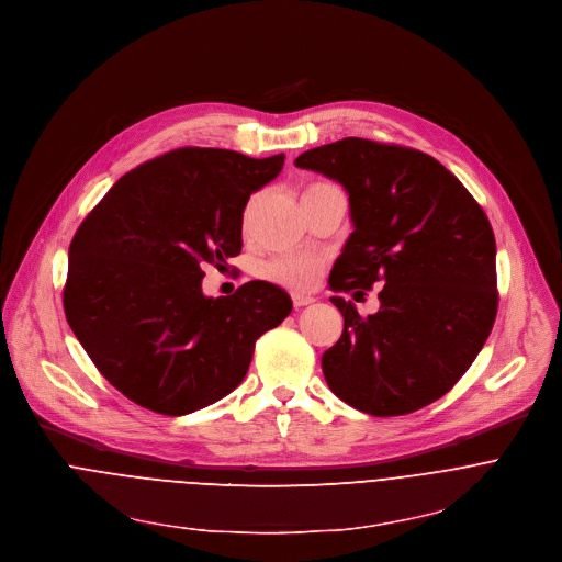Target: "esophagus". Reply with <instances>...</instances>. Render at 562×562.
<instances>
[{"label":"esophagus","instance_id":"1","mask_svg":"<svg viewBox=\"0 0 562 562\" xmlns=\"http://www.w3.org/2000/svg\"><path fill=\"white\" fill-rule=\"evenodd\" d=\"M292 303H294V307H303V305H310V303H315V299H313V296H310V294L292 292Z\"/></svg>","mask_w":562,"mask_h":562}]
</instances>
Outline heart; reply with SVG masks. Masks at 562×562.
Returning a JSON list of instances; mask_svg holds the SVG:
<instances>
[{
	"instance_id": "heart-1",
	"label": "heart",
	"mask_w": 562,
	"mask_h": 562,
	"mask_svg": "<svg viewBox=\"0 0 562 562\" xmlns=\"http://www.w3.org/2000/svg\"><path fill=\"white\" fill-rule=\"evenodd\" d=\"M317 187V184H313ZM255 210V201H249L245 207V221L249 218ZM322 263L317 257H310V255H283L277 259L266 261L259 268V274L272 283L292 288V290H307L313 288L317 277H319Z\"/></svg>"
}]
</instances>
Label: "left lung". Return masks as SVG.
<instances>
[{"label": "left lung", "mask_w": 562, "mask_h": 562, "mask_svg": "<svg viewBox=\"0 0 562 562\" xmlns=\"http://www.w3.org/2000/svg\"><path fill=\"white\" fill-rule=\"evenodd\" d=\"M296 167L344 184L352 234L330 272L335 292L380 290V310L344 315L322 357L330 391L357 411L393 417L447 395L482 350L497 313L495 238L467 187L417 149L344 138Z\"/></svg>", "instance_id": "left-lung-1"}]
</instances>
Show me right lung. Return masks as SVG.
Here are the masks:
<instances>
[{
    "mask_svg": "<svg viewBox=\"0 0 562 562\" xmlns=\"http://www.w3.org/2000/svg\"><path fill=\"white\" fill-rule=\"evenodd\" d=\"M283 160L173 149L124 173L82 221L65 315L124 397L160 415L205 408L243 382L257 339L290 315L288 292L268 281L203 294V268L240 252L245 205Z\"/></svg>",
    "mask_w": 562,
    "mask_h": 562,
    "instance_id": "1",
    "label": "right lung"
}]
</instances>
